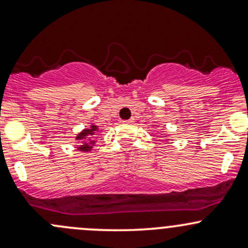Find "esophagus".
<instances>
[{"label": "esophagus", "mask_w": 248, "mask_h": 248, "mask_svg": "<svg viewBox=\"0 0 248 248\" xmlns=\"http://www.w3.org/2000/svg\"><path fill=\"white\" fill-rule=\"evenodd\" d=\"M134 122H135L134 118H130V119H127V121H124V123L125 124H134Z\"/></svg>", "instance_id": "esophagus-1"}]
</instances>
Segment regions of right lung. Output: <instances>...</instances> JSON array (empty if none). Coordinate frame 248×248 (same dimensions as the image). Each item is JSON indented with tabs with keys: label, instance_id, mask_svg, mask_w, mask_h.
<instances>
[{
	"label": "right lung",
	"instance_id": "obj_1",
	"mask_svg": "<svg viewBox=\"0 0 248 248\" xmlns=\"http://www.w3.org/2000/svg\"><path fill=\"white\" fill-rule=\"evenodd\" d=\"M99 131V126L95 124H91L87 129H84L82 131L77 135L76 140H78L79 144L77 150L81 153H89L92 150V148L95 144L94 135Z\"/></svg>",
	"mask_w": 248,
	"mask_h": 248
}]
</instances>
